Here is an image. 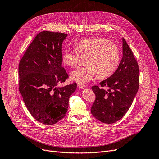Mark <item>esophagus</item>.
Wrapping results in <instances>:
<instances>
[{"instance_id":"34e87169","label":"esophagus","mask_w":159,"mask_h":159,"mask_svg":"<svg viewBox=\"0 0 159 159\" xmlns=\"http://www.w3.org/2000/svg\"><path fill=\"white\" fill-rule=\"evenodd\" d=\"M77 87L79 89H84L86 86L85 85H83V84H78Z\"/></svg>"}]
</instances>
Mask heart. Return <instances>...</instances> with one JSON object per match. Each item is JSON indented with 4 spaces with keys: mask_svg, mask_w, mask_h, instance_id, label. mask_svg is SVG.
Here are the masks:
<instances>
[{
    "mask_svg": "<svg viewBox=\"0 0 159 159\" xmlns=\"http://www.w3.org/2000/svg\"><path fill=\"white\" fill-rule=\"evenodd\" d=\"M75 48H66L62 53V63L68 66L77 65L80 57H86V66L71 72V79L85 84L96 75L99 79L110 76L120 62V54L117 45L103 38L91 37L81 39L75 44Z\"/></svg>",
    "mask_w": 159,
    "mask_h": 159,
    "instance_id": "obj_1",
    "label": "heart"
}]
</instances>
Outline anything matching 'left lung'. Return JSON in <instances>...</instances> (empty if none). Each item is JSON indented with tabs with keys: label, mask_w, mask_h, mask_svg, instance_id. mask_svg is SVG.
Returning a JSON list of instances; mask_svg holds the SVG:
<instances>
[{
	"label": "left lung",
	"mask_w": 159,
	"mask_h": 159,
	"mask_svg": "<svg viewBox=\"0 0 159 159\" xmlns=\"http://www.w3.org/2000/svg\"><path fill=\"white\" fill-rule=\"evenodd\" d=\"M123 57L115 72L99 83L107 90L92 87L96 99L90 111L104 123H114L121 119L129 109L139 87V68L133 53L123 38Z\"/></svg>",
	"instance_id": "obj_1"
}]
</instances>
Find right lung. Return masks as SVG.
<instances>
[{
  "label": "right lung",
  "mask_w": 159,
  "mask_h": 159,
  "mask_svg": "<svg viewBox=\"0 0 159 159\" xmlns=\"http://www.w3.org/2000/svg\"><path fill=\"white\" fill-rule=\"evenodd\" d=\"M67 34L40 32L19 65V91L30 114L46 125L65 117L77 84L57 87L69 78L62 67L61 47Z\"/></svg>",
  "instance_id": "right-lung-1"
}]
</instances>
